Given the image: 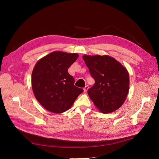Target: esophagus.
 <instances>
[{
	"label": "esophagus",
	"mask_w": 159,
	"mask_h": 159,
	"mask_svg": "<svg viewBox=\"0 0 159 159\" xmlns=\"http://www.w3.org/2000/svg\"><path fill=\"white\" fill-rule=\"evenodd\" d=\"M88 89H89V86H88V85L85 86V87L84 88V92H87V90H88Z\"/></svg>",
	"instance_id": "esophagus-1"
}]
</instances>
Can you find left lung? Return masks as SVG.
Returning <instances> with one entry per match:
<instances>
[{
	"label": "left lung",
	"mask_w": 159,
	"mask_h": 159,
	"mask_svg": "<svg viewBox=\"0 0 159 159\" xmlns=\"http://www.w3.org/2000/svg\"><path fill=\"white\" fill-rule=\"evenodd\" d=\"M95 84L88 89V95L102 113L119 109L127 97L129 77L126 68L109 55L82 57Z\"/></svg>",
	"instance_id": "8db88e82"
}]
</instances>
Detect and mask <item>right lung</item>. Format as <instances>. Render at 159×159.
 <instances>
[{
  "label": "right lung",
  "instance_id": "obj_1",
  "mask_svg": "<svg viewBox=\"0 0 159 159\" xmlns=\"http://www.w3.org/2000/svg\"><path fill=\"white\" fill-rule=\"evenodd\" d=\"M76 53L57 51L39 60L32 72L31 84L37 101L47 110L62 113L69 109L82 89L74 85L68 69L77 59Z\"/></svg>",
  "mask_w": 159,
  "mask_h": 159
}]
</instances>
